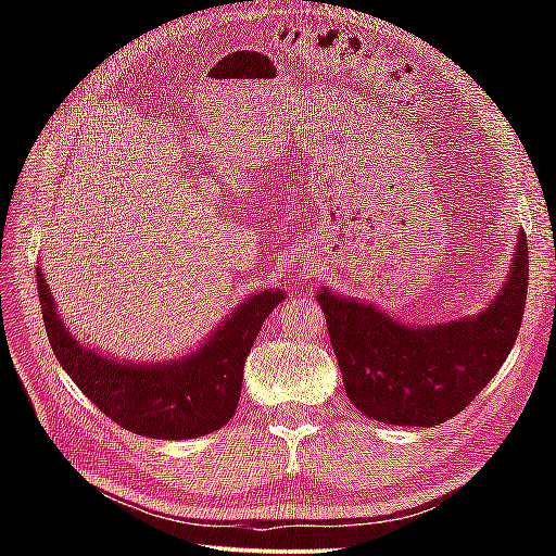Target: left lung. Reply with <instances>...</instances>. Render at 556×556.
<instances>
[{"mask_svg": "<svg viewBox=\"0 0 556 556\" xmlns=\"http://www.w3.org/2000/svg\"><path fill=\"white\" fill-rule=\"evenodd\" d=\"M528 293V243L518 233L509 277L485 311L442 325H404L375 305L317 293L351 404L387 425L434 428L454 418L511 353Z\"/></svg>", "mask_w": 556, "mask_h": 556, "instance_id": "8db88e82", "label": "left lung"}]
</instances>
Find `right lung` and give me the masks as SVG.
I'll return each mask as SVG.
<instances>
[{"mask_svg":"<svg viewBox=\"0 0 556 556\" xmlns=\"http://www.w3.org/2000/svg\"><path fill=\"white\" fill-rule=\"evenodd\" d=\"M38 296L56 361L104 416L152 440H191L231 420L248 353L285 291L267 289L245 299L205 344L167 363H124L83 346L59 317L40 267Z\"/></svg>","mask_w":556,"mask_h":556,"instance_id":"add662e5","label":"right lung"}]
</instances>
